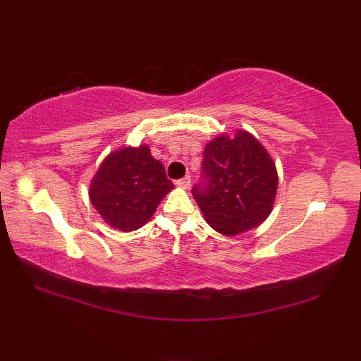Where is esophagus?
I'll use <instances>...</instances> for the list:
<instances>
[{"instance_id": "esophagus-1", "label": "esophagus", "mask_w": 361, "mask_h": 361, "mask_svg": "<svg viewBox=\"0 0 361 361\" xmlns=\"http://www.w3.org/2000/svg\"><path fill=\"white\" fill-rule=\"evenodd\" d=\"M176 185H178V186H180V188H183V189H188V188H189V185H190V176L188 175V176H185V178L176 180Z\"/></svg>"}]
</instances>
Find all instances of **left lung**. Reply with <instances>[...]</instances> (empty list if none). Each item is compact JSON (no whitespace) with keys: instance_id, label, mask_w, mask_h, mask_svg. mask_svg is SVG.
I'll use <instances>...</instances> for the list:
<instances>
[{"instance_id":"obj_1","label":"left lung","mask_w":361,"mask_h":361,"mask_svg":"<svg viewBox=\"0 0 361 361\" xmlns=\"http://www.w3.org/2000/svg\"><path fill=\"white\" fill-rule=\"evenodd\" d=\"M202 171L203 180L192 195L217 233L237 235L270 216L278 172L270 153L251 133L237 130L233 137H214L204 147Z\"/></svg>"}]
</instances>
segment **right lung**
Here are the masks:
<instances>
[{
    "instance_id": "add662e5",
    "label": "right lung",
    "mask_w": 361,
    "mask_h": 361,
    "mask_svg": "<svg viewBox=\"0 0 361 361\" xmlns=\"http://www.w3.org/2000/svg\"><path fill=\"white\" fill-rule=\"evenodd\" d=\"M173 185L149 145L122 147L106 157L90 185V200L110 226L124 233L147 224Z\"/></svg>"
}]
</instances>
